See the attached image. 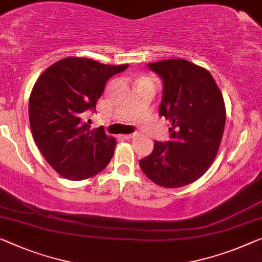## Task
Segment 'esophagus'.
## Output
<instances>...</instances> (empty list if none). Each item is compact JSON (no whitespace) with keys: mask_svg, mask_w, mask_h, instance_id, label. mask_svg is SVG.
<instances>
[{"mask_svg":"<svg viewBox=\"0 0 262 262\" xmlns=\"http://www.w3.org/2000/svg\"><path fill=\"white\" fill-rule=\"evenodd\" d=\"M137 136V134H130V135H122L120 136V138H123V139H132V138H135V137Z\"/></svg>","mask_w":262,"mask_h":262,"instance_id":"1","label":"esophagus"}]
</instances>
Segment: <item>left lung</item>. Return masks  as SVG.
<instances>
[{
  "label": "left lung",
  "mask_w": 262,
  "mask_h": 262,
  "mask_svg": "<svg viewBox=\"0 0 262 262\" xmlns=\"http://www.w3.org/2000/svg\"><path fill=\"white\" fill-rule=\"evenodd\" d=\"M147 67L163 80L159 115L171 122V139L155 142L139 165L159 186L182 187L198 180L218 154L226 123L224 98L210 71L186 59Z\"/></svg>",
  "instance_id": "left-lung-1"
}]
</instances>
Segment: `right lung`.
<instances>
[{
  "label": "right lung",
  "mask_w": 262,
  "mask_h": 262,
  "mask_svg": "<svg viewBox=\"0 0 262 262\" xmlns=\"http://www.w3.org/2000/svg\"><path fill=\"white\" fill-rule=\"evenodd\" d=\"M127 67L67 57L48 68L35 83L29 98L31 134L42 156L64 178H91L110 163L116 139L103 127L91 130L82 117L96 110L108 78Z\"/></svg>",
  "instance_id": "right-lung-1"
}]
</instances>
